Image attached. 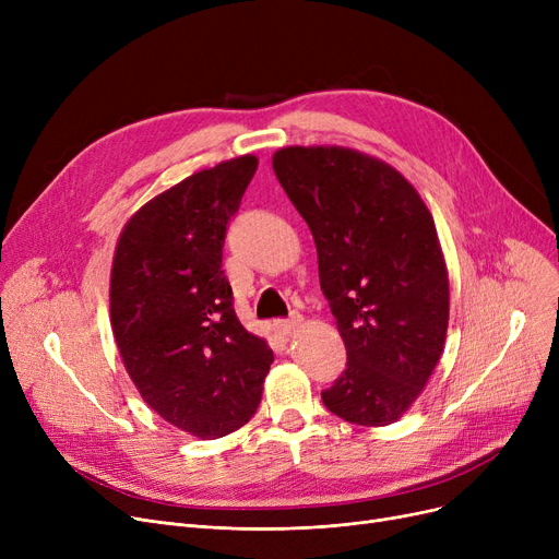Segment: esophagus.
Wrapping results in <instances>:
<instances>
[{"mask_svg":"<svg viewBox=\"0 0 559 559\" xmlns=\"http://www.w3.org/2000/svg\"><path fill=\"white\" fill-rule=\"evenodd\" d=\"M299 324H301V317H299V314H292L289 319H278V321H274V331L281 333V335H289Z\"/></svg>","mask_w":559,"mask_h":559,"instance_id":"esophagus-1","label":"esophagus"}]
</instances>
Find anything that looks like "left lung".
<instances>
[{
  "label": "left lung",
  "instance_id": "8db88e82",
  "mask_svg": "<svg viewBox=\"0 0 559 559\" xmlns=\"http://www.w3.org/2000/svg\"><path fill=\"white\" fill-rule=\"evenodd\" d=\"M272 167L310 226L346 346V369L321 401L348 424L388 426L444 350L449 272L432 215L392 165L346 146H285Z\"/></svg>",
  "mask_w": 559,
  "mask_h": 559
}]
</instances>
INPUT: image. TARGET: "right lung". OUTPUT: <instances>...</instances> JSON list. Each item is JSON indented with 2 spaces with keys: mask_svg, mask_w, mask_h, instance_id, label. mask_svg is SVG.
<instances>
[{
  "mask_svg": "<svg viewBox=\"0 0 559 559\" xmlns=\"http://www.w3.org/2000/svg\"><path fill=\"white\" fill-rule=\"evenodd\" d=\"M258 158L197 171L127 222L110 270V326L144 403L199 439L242 428L274 362L233 310L222 270L226 226Z\"/></svg>",
  "mask_w": 559,
  "mask_h": 559,
  "instance_id": "obj_1",
  "label": "right lung"
}]
</instances>
